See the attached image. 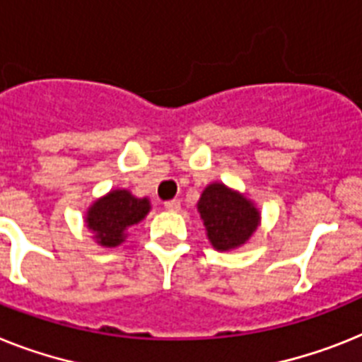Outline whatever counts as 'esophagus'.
I'll use <instances>...</instances> for the list:
<instances>
[{
	"mask_svg": "<svg viewBox=\"0 0 362 362\" xmlns=\"http://www.w3.org/2000/svg\"><path fill=\"white\" fill-rule=\"evenodd\" d=\"M163 208L169 209V211H178V209H180V200L178 199L167 200V202H163Z\"/></svg>",
	"mask_w": 362,
	"mask_h": 362,
	"instance_id": "obj_1",
	"label": "esophagus"
}]
</instances>
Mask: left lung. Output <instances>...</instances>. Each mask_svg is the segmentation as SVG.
Instances as JSON below:
<instances>
[{"label":"left lung","mask_w":362,"mask_h":362,"mask_svg":"<svg viewBox=\"0 0 362 362\" xmlns=\"http://www.w3.org/2000/svg\"><path fill=\"white\" fill-rule=\"evenodd\" d=\"M200 218L215 250H233L243 247L259 226L261 214L252 200L224 184H209L199 204Z\"/></svg>","instance_id":"left-lung-1"}]
</instances>
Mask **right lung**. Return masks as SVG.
<instances>
[{
  "label": "right lung",
  "mask_w": 362,
  "mask_h": 362,
  "mask_svg": "<svg viewBox=\"0 0 362 362\" xmlns=\"http://www.w3.org/2000/svg\"><path fill=\"white\" fill-rule=\"evenodd\" d=\"M148 209L147 197L138 199L129 189H114L88 208L86 226L101 247L114 248L124 241L127 228L144 221Z\"/></svg>",
  "instance_id": "right-lung-1"
}]
</instances>
